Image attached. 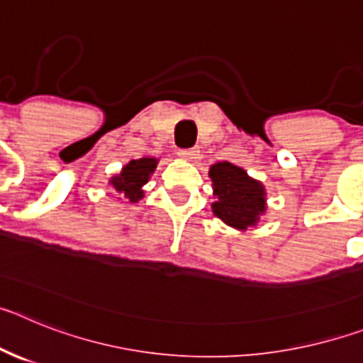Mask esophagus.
Wrapping results in <instances>:
<instances>
[{
  "label": "esophagus",
  "mask_w": 363,
  "mask_h": 363,
  "mask_svg": "<svg viewBox=\"0 0 363 363\" xmlns=\"http://www.w3.org/2000/svg\"><path fill=\"white\" fill-rule=\"evenodd\" d=\"M178 156L185 160H194L198 156V149L196 147H192V149H179Z\"/></svg>",
  "instance_id": "obj_1"
}]
</instances>
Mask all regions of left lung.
Here are the masks:
<instances>
[{
  "mask_svg": "<svg viewBox=\"0 0 363 363\" xmlns=\"http://www.w3.org/2000/svg\"><path fill=\"white\" fill-rule=\"evenodd\" d=\"M216 201L213 213L223 223L238 230H247L258 223L265 213V189L258 179L229 162H218L209 171Z\"/></svg>",
  "mask_w": 363,
  "mask_h": 363,
  "instance_id": "1",
  "label": "left lung"
}]
</instances>
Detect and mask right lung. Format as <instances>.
Listing matches in <instances>:
<instances>
[{
    "mask_svg": "<svg viewBox=\"0 0 363 363\" xmlns=\"http://www.w3.org/2000/svg\"><path fill=\"white\" fill-rule=\"evenodd\" d=\"M156 165H158V160L156 158L130 160L121 169L120 174L112 176L111 185L120 194L121 200L138 203L143 198V185L149 182L150 174L154 172Z\"/></svg>",
    "mask_w": 363,
    "mask_h": 363,
    "instance_id": "right-lung-1",
    "label": "right lung"
}]
</instances>
